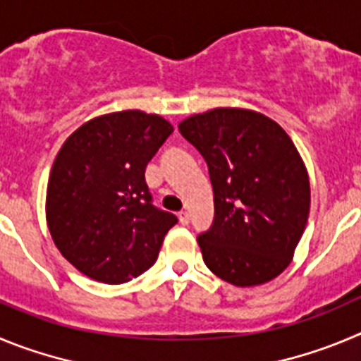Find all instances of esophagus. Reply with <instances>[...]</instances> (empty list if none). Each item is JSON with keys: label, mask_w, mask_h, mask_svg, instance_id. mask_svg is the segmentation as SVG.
<instances>
[{"label": "esophagus", "mask_w": 361, "mask_h": 361, "mask_svg": "<svg viewBox=\"0 0 361 361\" xmlns=\"http://www.w3.org/2000/svg\"><path fill=\"white\" fill-rule=\"evenodd\" d=\"M178 217H180L181 225H188V221H190V216H188V212H185V210H181V212L178 214Z\"/></svg>", "instance_id": "1"}]
</instances>
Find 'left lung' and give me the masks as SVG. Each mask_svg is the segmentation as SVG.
I'll return each mask as SVG.
<instances>
[{
  "mask_svg": "<svg viewBox=\"0 0 361 361\" xmlns=\"http://www.w3.org/2000/svg\"><path fill=\"white\" fill-rule=\"evenodd\" d=\"M178 129L207 161L214 190L212 225L197 235L204 264L241 288L281 275L310 216V180L290 136L237 108L188 116Z\"/></svg>",
  "mask_w": 361,
  "mask_h": 361,
  "instance_id": "obj_1",
  "label": "left lung"
}]
</instances>
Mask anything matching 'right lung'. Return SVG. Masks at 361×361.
Returning a JSON list of instances; mask_svg holds the SVG:
<instances>
[{
  "instance_id": "1",
  "label": "right lung",
  "mask_w": 361,
  "mask_h": 361,
  "mask_svg": "<svg viewBox=\"0 0 361 361\" xmlns=\"http://www.w3.org/2000/svg\"><path fill=\"white\" fill-rule=\"evenodd\" d=\"M173 131L161 116L131 109L90 120L61 147L48 180V228L86 277L120 284L158 259L178 217L152 204L145 167Z\"/></svg>"
}]
</instances>
